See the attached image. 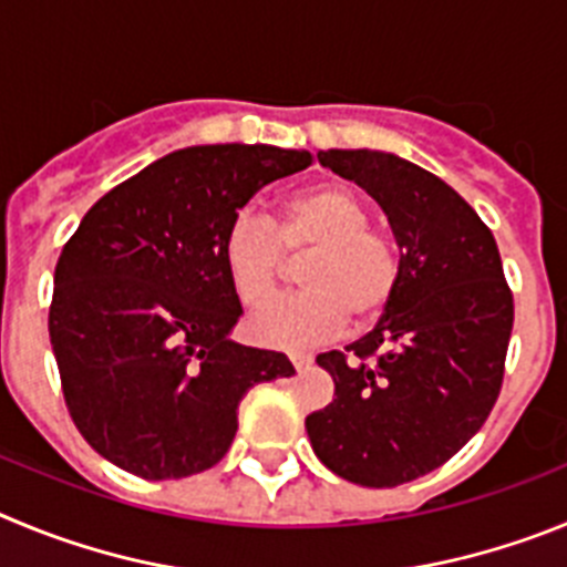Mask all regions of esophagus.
Returning a JSON list of instances; mask_svg holds the SVG:
<instances>
[{"mask_svg":"<svg viewBox=\"0 0 567 567\" xmlns=\"http://www.w3.org/2000/svg\"><path fill=\"white\" fill-rule=\"evenodd\" d=\"M290 361H293L296 370H308L313 364V355L310 353H290Z\"/></svg>","mask_w":567,"mask_h":567,"instance_id":"34e87169","label":"esophagus"}]
</instances>
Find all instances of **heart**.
<instances>
[{
  "instance_id": "heart-1",
  "label": "heart",
  "mask_w": 567,
  "mask_h": 567,
  "mask_svg": "<svg viewBox=\"0 0 567 567\" xmlns=\"http://www.w3.org/2000/svg\"><path fill=\"white\" fill-rule=\"evenodd\" d=\"M282 251L310 254L302 293L277 299L251 316L248 328L274 347H310L344 324L379 316L395 293L398 251L370 228V208L355 192L321 183L285 200L277 223L239 214L223 237V265L243 305H262L282 279Z\"/></svg>"
}]
</instances>
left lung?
Returning a JSON list of instances; mask_svg holds the SVG:
<instances>
[{
    "instance_id": "1",
    "label": "left lung",
    "mask_w": 567,
    "mask_h": 567,
    "mask_svg": "<svg viewBox=\"0 0 567 567\" xmlns=\"http://www.w3.org/2000/svg\"><path fill=\"white\" fill-rule=\"evenodd\" d=\"M319 163L379 203L401 259L375 328L347 355H316L336 398L305 430L330 472L392 488L481 432L503 384L514 299L492 231L441 177L379 150H328Z\"/></svg>"
}]
</instances>
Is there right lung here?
Wrapping results in <instances>:
<instances>
[{
  "mask_svg": "<svg viewBox=\"0 0 567 567\" xmlns=\"http://www.w3.org/2000/svg\"><path fill=\"white\" fill-rule=\"evenodd\" d=\"M313 155L268 144L169 152L106 192L55 265L50 344L84 441L144 481L206 472L254 384L290 379L277 350L237 344L223 237L265 183Z\"/></svg>",
  "mask_w": 567,
  "mask_h": 567,
  "instance_id": "obj_1",
  "label": "right lung"
}]
</instances>
